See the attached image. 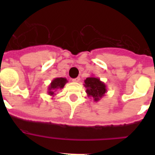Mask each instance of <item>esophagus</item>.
Listing matches in <instances>:
<instances>
[{
    "instance_id": "esophagus-1",
    "label": "esophagus",
    "mask_w": 155,
    "mask_h": 155,
    "mask_svg": "<svg viewBox=\"0 0 155 155\" xmlns=\"http://www.w3.org/2000/svg\"><path fill=\"white\" fill-rule=\"evenodd\" d=\"M80 80H81L80 78H79V77H78V78H74L72 81H73L74 82H79L80 81Z\"/></svg>"
}]
</instances>
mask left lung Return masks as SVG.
I'll use <instances>...</instances> for the list:
<instances>
[{"label":"left lung","instance_id":"8db88e82","mask_svg":"<svg viewBox=\"0 0 155 155\" xmlns=\"http://www.w3.org/2000/svg\"><path fill=\"white\" fill-rule=\"evenodd\" d=\"M84 87L87 97L92 98L94 102H98L107 92V87L98 78L91 76L84 80Z\"/></svg>","mask_w":155,"mask_h":155}]
</instances>
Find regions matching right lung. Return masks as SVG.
<instances>
[{"instance_id":"right-lung-1","label":"right lung","mask_w":155,"mask_h":155,"mask_svg":"<svg viewBox=\"0 0 155 155\" xmlns=\"http://www.w3.org/2000/svg\"><path fill=\"white\" fill-rule=\"evenodd\" d=\"M68 80L65 78H56L53 79L50 84V85L48 86V94H50V96L54 97L56 95V92L58 90L62 89L66 83H68Z\"/></svg>"}]
</instances>
